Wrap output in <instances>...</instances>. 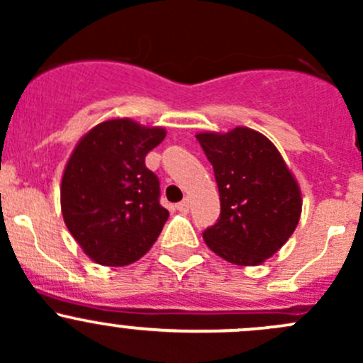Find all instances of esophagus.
Returning a JSON list of instances; mask_svg holds the SVG:
<instances>
[{
  "instance_id": "obj_1",
  "label": "esophagus",
  "mask_w": 363,
  "mask_h": 363,
  "mask_svg": "<svg viewBox=\"0 0 363 363\" xmlns=\"http://www.w3.org/2000/svg\"><path fill=\"white\" fill-rule=\"evenodd\" d=\"M177 211L184 212V214H186V212H189V200L186 199V200H182V202H179L177 203Z\"/></svg>"
}]
</instances>
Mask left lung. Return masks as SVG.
Here are the masks:
<instances>
[{
    "label": "left lung",
    "mask_w": 363,
    "mask_h": 363,
    "mask_svg": "<svg viewBox=\"0 0 363 363\" xmlns=\"http://www.w3.org/2000/svg\"><path fill=\"white\" fill-rule=\"evenodd\" d=\"M214 168L221 214L203 232L208 250L233 265L255 267L286 244L302 214V191L276 145L237 126L196 133Z\"/></svg>",
    "instance_id": "left-lung-1"
}]
</instances>
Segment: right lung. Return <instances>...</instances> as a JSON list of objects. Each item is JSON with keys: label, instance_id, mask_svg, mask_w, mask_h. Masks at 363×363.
Wrapping results in <instances>:
<instances>
[{"label": "right lung", "instance_id": "1", "mask_svg": "<svg viewBox=\"0 0 363 363\" xmlns=\"http://www.w3.org/2000/svg\"><path fill=\"white\" fill-rule=\"evenodd\" d=\"M164 137L161 126L113 117L77 142L61 179V212L94 263L130 265L160 237L168 211L160 205V181L145 167V155Z\"/></svg>", "mask_w": 363, "mask_h": 363}]
</instances>
